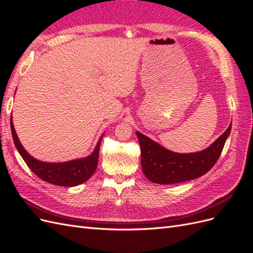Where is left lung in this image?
<instances>
[{
  "label": "left lung",
  "instance_id": "8db88e82",
  "mask_svg": "<svg viewBox=\"0 0 253 253\" xmlns=\"http://www.w3.org/2000/svg\"><path fill=\"white\" fill-rule=\"evenodd\" d=\"M230 129L231 125L209 148L190 154L171 152L137 132L143 174L152 182L162 185H171L200 177L210 171L217 162Z\"/></svg>",
  "mask_w": 253,
  "mask_h": 253
}]
</instances>
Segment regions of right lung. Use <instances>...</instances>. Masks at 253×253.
Returning a JSON list of instances; mask_svg holds the SVG:
<instances>
[{
    "mask_svg": "<svg viewBox=\"0 0 253 253\" xmlns=\"http://www.w3.org/2000/svg\"><path fill=\"white\" fill-rule=\"evenodd\" d=\"M10 127L13 142L16 148L18 149L20 155L24 159L26 165L29 167L38 177L47 181L52 185L62 186V187H75L80 183L86 181L97 169L98 157H99V148H100L101 139L100 138L96 145L94 152L91 155L82 158L76 159L67 163H59V164H50L43 163L40 160L35 159L30 156L26 150L21 144L17 133L14 131V126L12 124V117H10Z\"/></svg>",
    "mask_w": 253,
    "mask_h": 253,
    "instance_id": "add662e5",
    "label": "right lung"
}]
</instances>
